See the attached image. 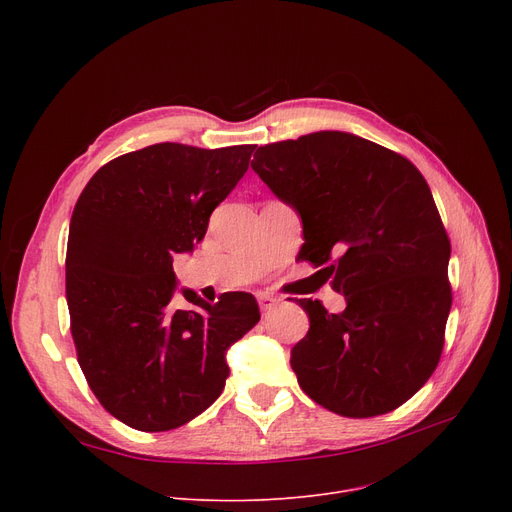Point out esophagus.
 Segmentation results:
<instances>
[{
    "label": "esophagus",
    "instance_id": "34e87169",
    "mask_svg": "<svg viewBox=\"0 0 512 512\" xmlns=\"http://www.w3.org/2000/svg\"><path fill=\"white\" fill-rule=\"evenodd\" d=\"M278 303H280V299H278V297H272V294H261V297H259V307H261L263 313L274 309Z\"/></svg>",
    "mask_w": 512,
    "mask_h": 512
}]
</instances>
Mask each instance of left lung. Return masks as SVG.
I'll list each match as a JSON object with an SVG mask.
<instances>
[{
	"label": "left lung",
	"mask_w": 512,
	"mask_h": 512,
	"mask_svg": "<svg viewBox=\"0 0 512 512\" xmlns=\"http://www.w3.org/2000/svg\"><path fill=\"white\" fill-rule=\"evenodd\" d=\"M251 168L299 211V257L332 278L346 309L301 299L307 336L290 365L303 392L342 417L398 409L429 380L452 305L450 240L421 172L340 130L259 147Z\"/></svg>",
	"instance_id": "left-lung-1"
}]
</instances>
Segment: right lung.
<instances>
[{
    "mask_svg": "<svg viewBox=\"0 0 512 512\" xmlns=\"http://www.w3.org/2000/svg\"><path fill=\"white\" fill-rule=\"evenodd\" d=\"M255 145L157 143L107 161L80 193L68 232L66 301L78 365L107 413L139 432H168L226 386V351L257 321L249 292L215 305L182 294L174 255L203 240L211 211L245 176Z\"/></svg>",
    "mask_w": 512,
    "mask_h": 512,
    "instance_id": "right-lung-1",
    "label": "right lung"
}]
</instances>
